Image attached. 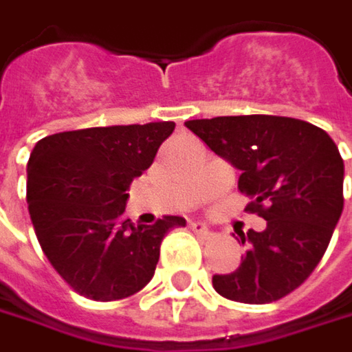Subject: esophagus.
I'll return each mask as SVG.
<instances>
[{"label": "esophagus", "instance_id": "34e87169", "mask_svg": "<svg viewBox=\"0 0 352 352\" xmlns=\"http://www.w3.org/2000/svg\"><path fill=\"white\" fill-rule=\"evenodd\" d=\"M189 228H191L197 236H209V234H211V230H209V226L206 221H193Z\"/></svg>", "mask_w": 352, "mask_h": 352}]
</instances>
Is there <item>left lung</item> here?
Returning <instances> with one entry per match:
<instances>
[{
    "instance_id": "obj_1",
    "label": "left lung",
    "mask_w": 352,
    "mask_h": 352,
    "mask_svg": "<svg viewBox=\"0 0 352 352\" xmlns=\"http://www.w3.org/2000/svg\"><path fill=\"white\" fill-rule=\"evenodd\" d=\"M209 148L241 175L238 189L264 232H238L248 245L240 268L215 274L213 288L228 300L268 304L296 290L324 256L342 213L344 163L318 126L288 116L248 114L187 120Z\"/></svg>"
}]
</instances>
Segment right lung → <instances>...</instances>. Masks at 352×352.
Wrapping results in <instances>:
<instances>
[{"label":"right lung","instance_id":"obj_1","mask_svg":"<svg viewBox=\"0 0 352 352\" xmlns=\"http://www.w3.org/2000/svg\"><path fill=\"white\" fill-rule=\"evenodd\" d=\"M175 122L66 131L38 141L28 161V209L58 272L90 300L133 296L153 278L161 241L183 217L153 226L124 217L129 187L143 175Z\"/></svg>","mask_w":352,"mask_h":352}]
</instances>
